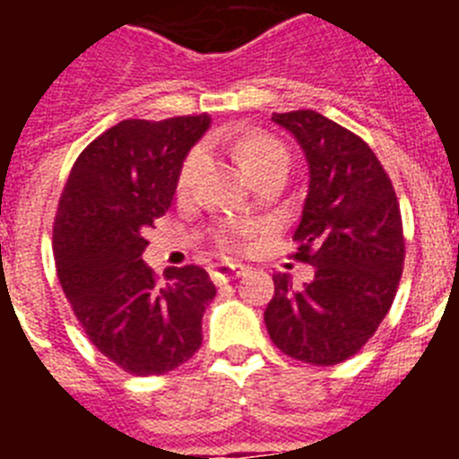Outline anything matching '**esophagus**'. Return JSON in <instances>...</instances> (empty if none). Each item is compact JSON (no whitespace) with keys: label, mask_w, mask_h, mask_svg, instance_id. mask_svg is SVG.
Listing matches in <instances>:
<instances>
[{"label":"esophagus","mask_w":459,"mask_h":459,"mask_svg":"<svg viewBox=\"0 0 459 459\" xmlns=\"http://www.w3.org/2000/svg\"><path fill=\"white\" fill-rule=\"evenodd\" d=\"M243 273H246V264H238V262H221L211 269V278L216 282H227V280L238 278Z\"/></svg>","instance_id":"esophagus-1"}]
</instances>
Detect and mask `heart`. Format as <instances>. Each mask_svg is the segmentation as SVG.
<instances>
[{
    "mask_svg": "<svg viewBox=\"0 0 459 459\" xmlns=\"http://www.w3.org/2000/svg\"><path fill=\"white\" fill-rule=\"evenodd\" d=\"M232 153L237 156L238 165L243 168V172L248 174L250 179H259V177H269V174H285L290 168V152L280 140L266 135V133L259 131H246L241 135H237L232 140ZM202 163V152L195 149L186 156L184 165L179 169V177H177V193L186 195L193 188L195 174L200 169ZM255 232V225H237L230 227L221 234V246L225 248H232L237 243V237H248Z\"/></svg>",
    "mask_w": 459,
    "mask_h": 459,
    "instance_id": "b5f03b06",
    "label": "heart"
}]
</instances>
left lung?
<instances>
[{
	"instance_id": "8db88e82",
	"label": "left lung",
	"mask_w": 459,
	"mask_h": 459,
	"mask_svg": "<svg viewBox=\"0 0 459 459\" xmlns=\"http://www.w3.org/2000/svg\"><path fill=\"white\" fill-rule=\"evenodd\" d=\"M271 119L296 137L310 169L294 259L315 266V278L294 287L287 273L273 275L266 331L282 354L335 366L360 351L391 310L404 264L400 204L356 133L315 109Z\"/></svg>"
}]
</instances>
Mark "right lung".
<instances>
[{"label":"right lung","instance_id":"1","mask_svg":"<svg viewBox=\"0 0 459 459\" xmlns=\"http://www.w3.org/2000/svg\"><path fill=\"white\" fill-rule=\"evenodd\" d=\"M209 124V115L119 121L80 153L59 200L52 248L64 294L93 347L131 375H165L202 344L216 296L209 273L172 266L158 280L142 253Z\"/></svg>","mask_w":459,"mask_h":459}]
</instances>
